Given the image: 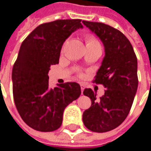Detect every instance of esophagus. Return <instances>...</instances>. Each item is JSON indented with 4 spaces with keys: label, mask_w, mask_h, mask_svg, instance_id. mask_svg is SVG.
Masks as SVG:
<instances>
[{
    "label": "esophagus",
    "mask_w": 151,
    "mask_h": 151,
    "mask_svg": "<svg viewBox=\"0 0 151 151\" xmlns=\"http://www.w3.org/2000/svg\"><path fill=\"white\" fill-rule=\"evenodd\" d=\"M80 86H81V90H82V92H83V90L85 89V85H84L83 83H80Z\"/></svg>",
    "instance_id": "1"
}]
</instances>
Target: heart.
Returning a JSON list of instances; mask_svg holds the SVG:
<instances>
[{"instance_id": "b5f03b06", "label": "heart", "mask_w": 151, "mask_h": 151, "mask_svg": "<svg viewBox=\"0 0 151 151\" xmlns=\"http://www.w3.org/2000/svg\"><path fill=\"white\" fill-rule=\"evenodd\" d=\"M86 47H100V44L95 37L92 35H87L86 38Z\"/></svg>"}]
</instances>
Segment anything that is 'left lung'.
<instances>
[{"label": "left lung", "mask_w": 151, "mask_h": 151, "mask_svg": "<svg viewBox=\"0 0 151 151\" xmlns=\"http://www.w3.org/2000/svg\"><path fill=\"white\" fill-rule=\"evenodd\" d=\"M82 22L104 46L105 56L94 82L106 88L99 99L91 89L84 90L91 106L83 112L82 120L88 129L104 133L119 126L129 113L138 86L137 60L129 40L120 31L101 22Z\"/></svg>", "instance_id": "1"}]
</instances>
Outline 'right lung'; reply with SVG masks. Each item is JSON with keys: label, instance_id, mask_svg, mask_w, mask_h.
I'll return each mask as SVG.
<instances>
[{"label": "right lung", "instance_id": "add662e5", "mask_svg": "<svg viewBox=\"0 0 151 151\" xmlns=\"http://www.w3.org/2000/svg\"><path fill=\"white\" fill-rule=\"evenodd\" d=\"M81 19L56 20L40 25L22 43L12 71L13 95L25 123L41 132L59 129L63 112L81 95L77 82L49 87L50 67L59 63L64 42L82 28Z\"/></svg>", "mask_w": 151, "mask_h": 151}]
</instances>
